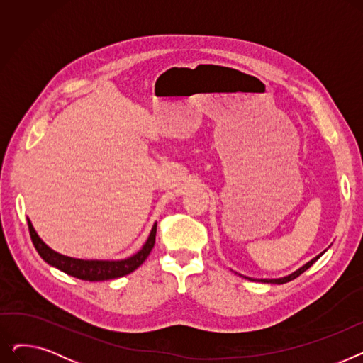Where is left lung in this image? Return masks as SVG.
<instances>
[{
	"label": "left lung",
	"instance_id": "1",
	"mask_svg": "<svg viewBox=\"0 0 363 363\" xmlns=\"http://www.w3.org/2000/svg\"><path fill=\"white\" fill-rule=\"evenodd\" d=\"M322 256V253L319 255V256H316L315 259H312L311 262H308L306 264H304V266H301V268L300 269H297L296 272H293L291 275H289V277H284V278H278V279H252V278H249V279H252V281H259V282H268V284H285V282H289V281H293L294 278H297V277H300L304 271H308L309 268H311V266L319 259Z\"/></svg>",
	"mask_w": 363,
	"mask_h": 363
}]
</instances>
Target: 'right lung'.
Wrapping results in <instances>:
<instances>
[{"label": "right lung", "mask_w": 363, "mask_h": 363, "mask_svg": "<svg viewBox=\"0 0 363 363\" xmlns=\"http://www.w3.org/2000/svg\"><path fill=\"white\" fill-rule=\"evenodd\" d=\"M28 226H29V234L36 252L40 253V256L48 264L63 271L70 277L79 278L84 281H107V279L125 277L135 271L138 266L144 263L151 249L155 247L156 231H157V225L152 226L150 237L143 249L137 255H133L132 257H128L125 260H82V259H73V257L63 256L60 253H55L40 237H38L29 219H28Z\"/></svg>", "instance_id": "1"}]
</instances>
